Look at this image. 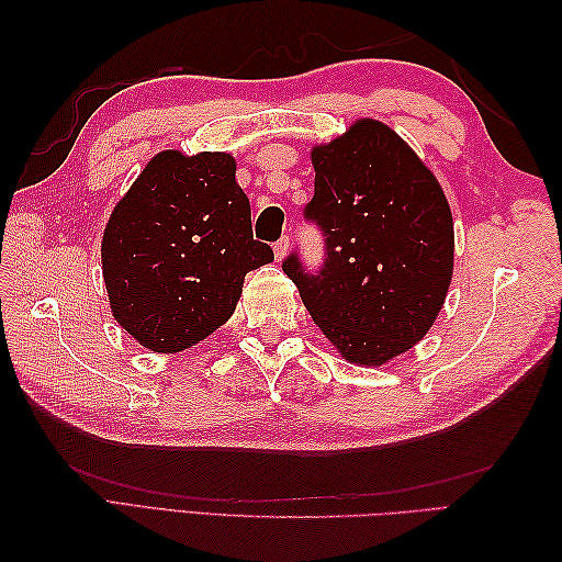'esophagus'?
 <instances>
[{
  "label": "esophagus",
  "instance_id": "1",
  "mask_svg": "<svg viewBox=\"0 0 562 562\" xmlns=\"http://www.w3.org/2000/svg\"><path fill=\"white\" fill-rule=\"evenodd\" d=\"M272 250H274V258H278V260H284V256L290 254V238H288V236H282L280 241H274Z\"/></svg>",
  "mask_w": 562,
  "mask_h": 562
}]
</instances>
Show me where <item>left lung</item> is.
Wrapping results in <instances>:
<instances>
[{"instance_id":"left-lung-1","label":"left lung","mask_w":562,"mask_h":562,"mask_svg":"<svg viewBox=\"0 0 562 562\" xmlns=\"http://www.w3.org/2000/svg\"><path fill=\"white\" fill-rule=\"evenodd\" d=\"M314 198L304 214L326 236V262L282 270L314 324L360 367H381L420 342L453 274V220L437 176L398 133L360 117L312 149Z\"/></svg>"}]
</instances>
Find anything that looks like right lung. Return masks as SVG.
I'll return each instance as SVG.
<instances>
[{
    "instance_id": "1",
    "label": "right lung",
    "mask_w": 562,
    "mask_h": 562,
    "mask_svg": "<svg viewBox=\"0 0 562 562\" xmlns=\"http://www.w3.org/2000/svg\"><path fill=\"white\" fill-rule=\"evenodd\" d=\"M272 260V248L254 241L226 151H159L115 202L101 238L113 318L161 355L193 348L226 324L246 272Z\"/></svg>"
}]
</instances>
